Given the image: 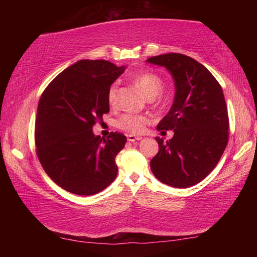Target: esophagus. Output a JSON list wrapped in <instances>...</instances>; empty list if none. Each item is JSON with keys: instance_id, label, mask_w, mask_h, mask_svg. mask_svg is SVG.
<instances>
[{"instance_id": "obj_1", "label": "esophagus", "mask_w": 257, "mask_h": 257, "mask_svg": "<svg viewBox=\"0 0 257 257\" xmlns=\"http://www.w3.org/2000/svg\"><path fill=\"white\" fill-rule=\"evenodd\" d=\"M127 138H128V141H129V142H132V143H134V142H137V141H141V139H142V137H139V136H135V135H128Z\"/></svg>"}]
</instances>
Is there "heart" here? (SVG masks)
<instances>
[{
	"mask_svg": "<svg viewBox=\"0 0 257 257\" xmlns=\"http://www.w3.org/2000/svg\"><path fill=\"white\" fill-rule=\"evenodd\" d=\"M134 82L143 94L147 98L153 99L162 92L163 81L161 77L152 72L141 73L134 78ZM118 84H112L107 90V102L111 106H114L116 104V97H118ZM150 122V119L145 115L133 114V113H125L122 114L116 121V125L124 132L139 134L144 130L145 125Z\"/></svg>",
	"mask_w": 257,
	"mask_h": 257,
	"instance_id": "obj_1",
	"label": "heart"
}]
</instances>
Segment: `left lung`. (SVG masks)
<instances>
[{
	"instance_id": "obj_1",
	"label": "left lung",
	"mask_w": 257,
	"mask_h": 257,
	"mask_svg": "<svg viewBox=\"0 0 257 257\" xmlns=\"http://www.w3.org/2000/svg\"><path fill=\"white\" fill-rule=\"evenodd\" d=\"M146 62L164 67L175 80V99L158 130H173L159 143L151 170L161 182L176 188L198 184L215 168L228 144L229 118L224 95L207 69L180 53L152 56Z\"/></svg>"
}]
</instances>
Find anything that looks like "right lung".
I'll use <instances>...</instances> for the list:
<instances>
[{
    "label": "right lung",
    "instance_id": "add662e5",
    "mask_svg": "<svg viewBox=\"0 0 257 257\" xmlns=\"http://www.w3.org/2000/svg\"><path fill=\"white\" fill-rule=\"evenodd\" d=\"M124 70L105 60H80L42 94L35 122L37 156L47 176L69 193L97 194L118 175L115 156L127 137L96 136L93 125L110 111L107 90Z\"/></svg>",
    "mask_w": 257,
    "mask_h": 257
}]
</instances>
